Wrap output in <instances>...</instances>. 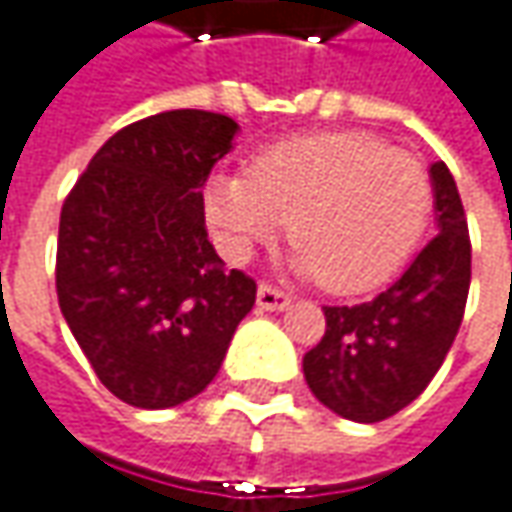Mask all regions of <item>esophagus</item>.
<instances>
[{"label":"esophagus","mask_w":512,"mask_h":512,"mask_svg":"<svg viewBox=\"0 0 512 512\" xmlns=\"http://www.w3.org/2000/svg\"><path fill=\"white\" fill-rule=\"evenodd\" d=\"M257 307L269 310V313L284 310V307H289V295L281 292V289H275L272 284H260L257 286Z\"/></svg>","instance_id":"1"}]
</instances>
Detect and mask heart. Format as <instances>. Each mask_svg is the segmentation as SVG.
I'll return each mask as SVG.
<instances>
[{
  "label": "heart",
  "mask_w": 512,
  "mask_h": 512,
  "mask_svg": "<svg viewBox=\"0 0 512 512\" xmlns=\"http://www.w3.org/2000/svg\"><path fill=\"white\" fill-rule=\"evenodd\" d=\"M205 211L234 255L275 240L292 220L295 269L333 292H365L414 255L429 214L432 176L379 136L342 130L272 144L249 176H217Z\"/></svg>",
  "instance_id": "b5f03b06"
}]
</instances>
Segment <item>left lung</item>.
<instances>
[{"instance_id":"obj_1","label":"left lung","mask_w":512,"mask_h":512,"mask_svg":"<svg viewBox=\"0 0 512 512\" xmlns=\"http://www.w3.org/2000/svg\"><path fill=\"white\" fill-rule=\"evenodd\" d=\"M437 231L397 284L356 307H324L327 330L304 353L318 403L345 420L379 423L423 394L464 318L472 243L458 185L432 165Z\"/></svg>"}]
</instances>
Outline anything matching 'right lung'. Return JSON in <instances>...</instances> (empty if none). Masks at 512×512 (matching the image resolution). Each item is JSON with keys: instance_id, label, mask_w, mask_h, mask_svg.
<instances>
[{"instance_id": "obj_1", "label": "right lung", "mask_w": 512, "mask_h": 512, "mask_svg": "<svg viewBox=\"0 0 512 512\" xmlns=\"http://www.w3.org/2000/svg\"><path fill=\"white\" fill-rule=\"evenodd\" d=\"M237 121L170 109L127 124L92 156L60 211L57 298L106 388L136 408H170L208 388L257 284L226 269L202 185Z\"/></svg>"}]
</instances>
